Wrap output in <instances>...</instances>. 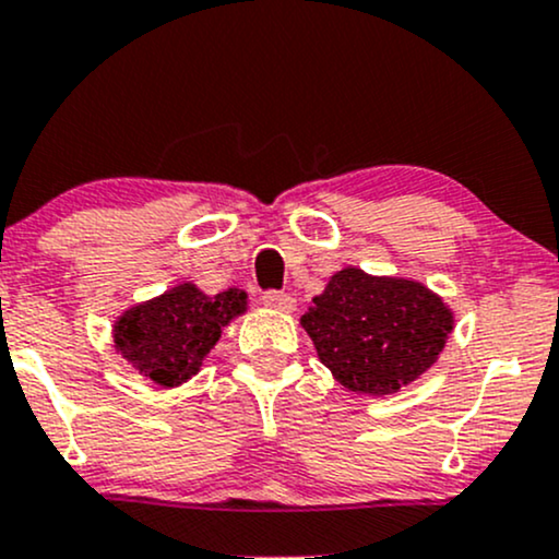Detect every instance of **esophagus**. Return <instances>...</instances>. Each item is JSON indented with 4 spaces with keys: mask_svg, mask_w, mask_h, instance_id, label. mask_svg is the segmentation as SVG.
I'll return each mask as SVG.
<instances>
[{
    "mask_svg": "<svg viewBox=\"0 0 559 559\" xmlns=\"http://www.w3.org/2000/svg\"><path fill=\"white\" fill-rule=\"evenodd\" d=\"M262 305L271 307V310H278V312H292L294 307H297V299H294L292 294H284V292H265L262 294Z\"/></svg>",
    "mask_w": 559,
    "mask_h": 559,
    "instance_id": "obj_1",
    "label": "esophagus"
}]
</instances>
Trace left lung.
Instances as JSON below:
<instances>
[{"instance_id":"left-lung-1","label":"left lung","mask_w":559,"mask_h":559,"mask_svg":"<svg viewBox=\"0 0 559 559\" xmlns=\"http://www.w3.org/2000/svg\"><path fill=\"white\" fill-rule=\"evenodd\" d=\"M452 312L418 281L344 267L301 316L320 362L357 394H394L426 373L452 333Z\"/></svg>"}]
</instances>
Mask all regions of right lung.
<instances>
[{
	"label": "right lung",
	"instance_id": "add662e5",
	"mask_svg": "<svg viewBox=\"0 0 559 559\" xmlns=\"http://www.w3.org/2000/svg\"><path fill=\"white\" fill-rule=\"evenodd\" d=\"M243 310L241 288L207 297L194 284H181L123 312L115 323V346L139 373L159 386H178L197 373L223 325Z\"/></svg>",
	"mask_w": 559,
	"mask_h": 559
}]
</instances>
